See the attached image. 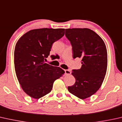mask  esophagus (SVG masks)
I'll list each match as a JSON object with an SVG mask.
<instances>
[{
	"label": "esophagus",
	"instance_id": "34e87169",
	"mask_svg": "<svg viewBox=\"0 0 122 122\" xmlns=\"http://www.w3.org/2000/svg\"><path fill=\"white\" fill-rule=\"evenodd\" d=\"M65 74L66 75H69L71 74V71L69 70H65Z\"/></svg>",
	"mask_w": 122,
	"mask_h": 122
}]
</instances>
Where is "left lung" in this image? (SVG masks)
<instances>
[{"label":"left lung","instance_id":"1","mask_svg":"<svg viewBox=\"0 0 122 122\" xmlns=\"http://www.w3.org/2000/svg\"><path fill=\"white\" fill-rule=\"evenodd\" d=\"M65 36L72 46L73 58L81 59L80 69L71 74L75 82L69 91L80 99L89 97L98 91L107 68V52L105 42L94 31L87 28L65 29Z\"/></svg>","mask_w":122,"mask_h":122}]
</instances>
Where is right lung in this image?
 <instances>
[{
  "mask_svg": "<svg viewBox=\"0 0 122 122\" xmlns=\"http://www.w3.org/2000/svg\"><path fill=\"white\" fill-rule=\"evenodd\" d=\"M64 33V29L32 30L21 37L16 44V75L23 90L31 97L38 99L48 94L54 81L65 73L61 68L45 61L52 44L61 39Z\"/></svg>",
  "mask_w": 122,
  "mask_h": 122,
  "instance_id": "add662e5",
  "label": "right lung"
}]
</instances>
